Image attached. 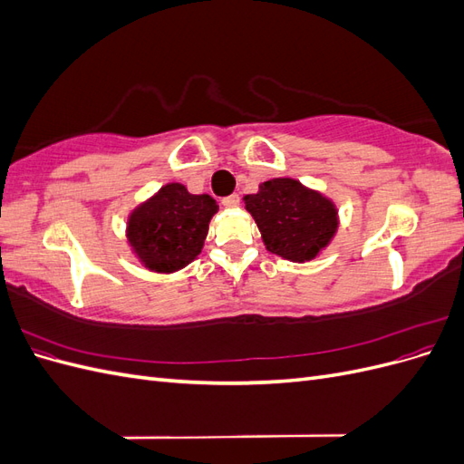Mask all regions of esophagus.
I'll list each match as a JSON object with an SVG mask.
<instances>
[{
  "label": "esophagus",
  "instance_id": "1",
  "mask_svg": "<svg viewBox=\"0 0 464 464\" xmlns=\"http://www.w3.org/2000/svg\"><path fill=\"white\" fill-rule=\"evenodd\" d=\"M222 205H224V207H237V205H240V198H237L236 193H234V195H228V198L222 199Z\"/></svg>",
  "mask_w": 464,
  "mask_h": 464
}]
</instances>
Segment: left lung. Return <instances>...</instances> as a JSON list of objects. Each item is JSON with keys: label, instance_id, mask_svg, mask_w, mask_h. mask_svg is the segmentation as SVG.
<instances>
[{"label": "left lung", "instance_id": "1", "mask_svg": "<svg viewBox=\"0 0 464 464\" xmlns=\"http://www.w3.org/2000/svg\"><path fill=\"white\" fill-rule=\"evenodd\" d=\"M266 251L292 263L319 257L339 230V208L317 189L294 178H273L246 195Z\"/></svg>", "mask_w": 464, "mask_h": 464}]
</instances>
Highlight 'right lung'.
<instances>
[{
  "instance_id": "add662e5",
  "label": "right lung",
  "mask_w": 464,
  "mask_h": 464,
  "mask_svg": "<svg viewBox=\"0 0 464 464\" xmlns=\"http://www.w3.org/2000/svg\"><path fill=\"white\" fill-rule=\"evenodd\" d=\"M217 210L210 195H193L184 184L170 181L130 213L125 237L131 254L152 273L184 269L201 254Z\"/></svg>"
}]
</instances>
